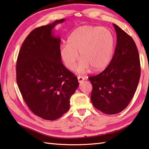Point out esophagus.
Wrapping results in <instances>:
<instances>
[{"label": "esophagus", "mask_w": 149, "mask_h": 149, "mask_svg": "<svg viewBox=\"0 0 149 149\" xmlns=\"http://www.w3.org/2000/svg\"><path fill=\"white\" fill-rule=\"evenodd\" d=\"M84 80H85V79H84V77H82V76L78 77V80H79V82H82L84 81Z\"/></svg>", "instance_id": "esophagus-1"}]
</instances>
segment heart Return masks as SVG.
Here are the masks:
<instances>
[{
	"label": "heart",
	"mask_w": 149,
	"mask_h": 149,
	"mask_svg": "<svg viewBox=\"0 0 149 149\" xmlns=\"http://www.w3.org/2000/svg\"><path fill=\"white\" fill-rule=\"evenodd\" d=\"M114 40L108 29L84 25L77 28L68 36L67 44L60 46V57L68 69L72 70L81 58L76 71L83 73L92 68L93 71L108 66L113 57Z\"/></svg>",
	"instance_id": "1"
}]
</instances>
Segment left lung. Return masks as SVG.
Returning <instances> with one entry per match:
<instances>
[{
  "label": "left lung",
  "instance_id": "8db88e82",
  "mask_svg": "<svg viewBox=\"0 0 149 149\" xmlns=\"http://www.w3.org/2000/svg\"><path fill=\"white\" fill-rule=\"evenodd\" d=\"M116 46L108 67L89 78L93 89L91 101L103 113H120L128 105L136 91L141 74L139 52L130 35L113 23Z\"/></svg>",
  "mask_w": 149,
  "mask_h": 149
}]
</instances>
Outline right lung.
<instances>
[{"mask_svg":"<svg viewBox=\"0 0 149 149\" xmlns=\"http://www.w3.org/2000/svg\"><path fill=\"white\" fill-rule=\"evenodd\" d=\"M56 20L31 32L18 54V88L28 107L40 118L54 120L70 109V98L79 81L61 62L59 36L54 35Z\"/></svg>","mask_w":149,"mask_h":149,"instance_id":"add662e5","label":"right lung"}]
</instances>
